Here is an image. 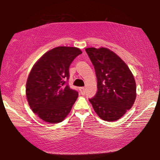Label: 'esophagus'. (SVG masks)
Returning a JSON list of instances; mask_svg holds the SVG:
<instances>
[{
	"mask_svg": "<svg viewBox=\"0 0 160 160\" xmlns=\"http://www.w3.org/2000/svg\"><path fill=\"white\" fill-rule=\"evenodd\" d=\"M79 90H80V92H81V94H82V95H84V94H85V88H84V87H80Z\"/></svg>",
	"mask_w": 160,
	"mask_h": 160,
	"instance_id": "esophagus-1",
	"label": "esophagus"
}]
</instances>
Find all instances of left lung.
<instances>
[{
    "label": "left lung",
    "mask_w": 160,
    "mask_h": 160,
    "mask_svg": "<svg viewBox=\"0 0 160 160\" xmlns=\"http://www.w3.org/2000/svg\"><path fill=\"white\" fill-rule=\"evenodd\" d=\"M85 51L94 65L98 80L97 93L89 102L102 120H118L134 104V76L125 62L110 49L92 47Z\"/></svg>",
    "instance_id": "left-lung-1"
}]
</instances>
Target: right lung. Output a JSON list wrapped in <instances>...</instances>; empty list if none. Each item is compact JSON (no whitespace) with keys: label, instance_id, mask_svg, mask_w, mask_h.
Segmentation results:
<instances>
[{"label":"right lung","instance_id":"1","mask_svg":"<svg viewBox=\"0 0 160 160\" xmlns=\"http://www.w3.org/2000/svg\"><path fill=\"white\" fill-rule=\"evenodd\" d=\"M82 53L76 47H56L32 67L26 84V96L30 108L43 121L58 123L71 111L78 92L68 84L69 67Z\"/></svg>","mask_w":160,"mask_h":160}]
</instances>
